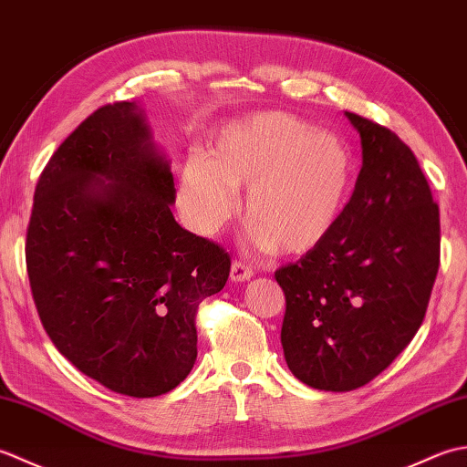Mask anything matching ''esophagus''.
<instances>
[{
	"instance_id": "esophagus-1",
	"label": "esophagus",
	"mask_w": 467,
	"mask_h": 467,
	"mask_svg": "<svg viewBox=\"0 0 467 467\" xmlns=\"http://www.w3.org/2000/svg\"><path fill=\"white\" fill-rule=\"evenodd\" d=\"M254 275L253 266L246 265L244 261H234L233 266H231V279L234 283H241V281H249L251 276Z\"/></svg>"
}]
</instances>
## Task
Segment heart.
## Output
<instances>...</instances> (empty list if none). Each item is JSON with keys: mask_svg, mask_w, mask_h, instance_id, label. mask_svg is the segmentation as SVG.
Wrapping results in <instances>:
<instances>
[{"mask_svg": "<svg viewBox=\"0 0 467 467\" xmlns=\"http://www.w3.org/2000/svg\"><path fill=\"white\" fill-rule=\"evenodd\" d=\"M261 249L305 254L331 234L349 194L351 161L335 136L309 132L299 118L261 112L226 126L204 156H191L178 181L186 223L214 234L239 208Z\"/></svg>", "mask_w": 467, "mask_h": 467, "instance_id": "1", "label": "heart"}]
</instances>
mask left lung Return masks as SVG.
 Instances as JSON below:
<instances>
[{
	"instance_id": "left-lung-1",
	"label": "left lung",
	"mask_w": 467,
	"mask_h": 467,
	"mask_svg": "<svg viewBox=\"0 0 467 467\" xmlns=\"http://www.w3.org/2000/svg\"><path fill=\"white\" fill-rule=\"evenodd\" d=\"M363 162L331 234L275 271L285 293V359L315 389L375 379L418 333L440 269V206L410 146L345 112Z\"/></svg>"
}]
</instances>
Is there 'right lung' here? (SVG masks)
I'll return each mask as SVG.
<instances>
[{"mask_svg": "<svg viewBox=\"0 0 467 467\" xmlns=\"http://www.w3.org/2000/svg\"><path fill=\"white\" fill-rule=\"evenodd\" d=\"M171 164L130 102L98 108L39 174L26 236L36 309L67 361L156 398L196 361V313L231 254L174 221Z\"/></svg>", "mask_w": 467, "mask_h": 467, "instance_id": "add662e5", "label": "right lung"}]
</instances>
